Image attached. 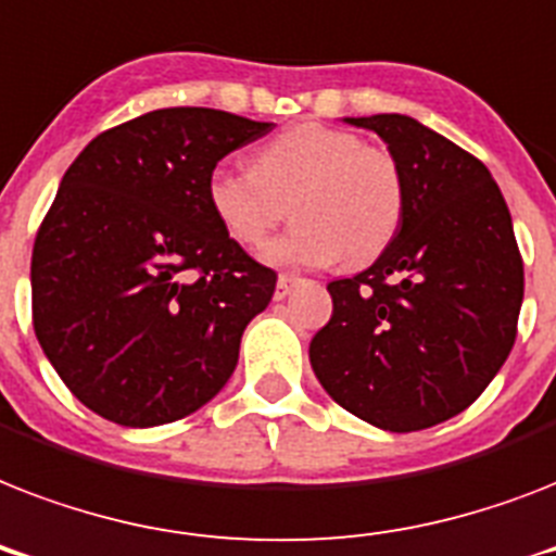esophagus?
Here are the masks:
<instances>
[{
    "instance_id": "1",
    "label": "esophagus",
    "mask_w": 556,
    "mask_h": 556,
    "mask_svg": "<svg viewBox=\"0 0 556 556\" xmlns=\"http://www.w3.org/2000/svg\"><path fill=\"white\" fill-rule=\"evenodd\" d=\"M300 282V277H294V274H279L277 279V300H282V296L291 294V288Z\"/></svg>"
}]
</instances>
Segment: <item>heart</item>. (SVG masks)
I'll return each mask as SVG.
<instances>
[{
	"instance_id": "heart-1",
	"label": "heart",
	"mask_w": 556,
	"mask_h": 556,
	"mask_svg": "<svg viewBox=\"0 0 556 556\" xmlns=\"http://www.w3.org/2000/svg\"><path fill=\"white\" fill-rule=\"evenodd\" d=\"M207 204L230 239L262 248L288 218L296 225L268 248L277 265H364L387 251L404 216V176L387 150L352 132L300 124L274 135L253 169L218 167Z\"/></svg>"
}]
</instances>
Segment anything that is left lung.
Here are the masks:
<instances>
[{"instance_id":"left-lung-1","label":"left lung","mask_w":556,"mask_h":556,"mask_svg":"<svg viewBox=\"0 0 556 556\" xmlns=\"http://www.w3.org/2000/svg\"><path fill=\"white\" fill-rule=\"evenodd\" d=\"M387 141L404 216L369 268L329 282L308 357L323 389L389 432L447 421L508 361L526 291L508 204L482 161L415 117H346Z\"/></svg>"}]
</instances>
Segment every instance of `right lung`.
<instances>
[{"mask_svg": "<svg viewBox=\"0 0 556 556\" xmlns=\"http://www.w3.org/2000/svg\"><path fill=\"white\" fill-rule=\"evenodd\" d=\"M270 126L155 109L100 132L65 169L34 242L30 308L39 346L91 413L159 427L233 375L277 274L218 225L207 178Z\"/></svg>", "mask_w": 556, "mask_h": 556, "instance_id": "add662e5", "label": "right lung"}]
</instances>
